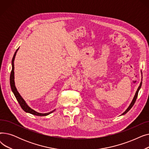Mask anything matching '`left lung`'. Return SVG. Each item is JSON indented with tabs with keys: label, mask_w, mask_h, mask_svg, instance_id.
I'll use <instances>...</instances> for the list:
<instances>
[{
	"label": "left lung",
	"mask_w": 149,
	"mask_h": 149,
	"mask_svg": "<svg viewBox=\"0 0 149 149\" xmlns=\"http://www.w3.org/2000/svg\"><path fill=\"white\" fill-rule=\"evenodd\" d=\"M141 85H142V82H141V83H140V85H139V86L138 87V89H137V91H136V93H135V97H134V99H133V100H132V103H131V104H130V106H129V107L127 109V110L125 111L122 115H124V114H126L129 110L132 107V106L134 105V104H135V101H136V98H137V97H138V92H139V90L140 89V88H141Z\"/></svg>",
	"instance_id": "8db88e82"
}]
</instances>
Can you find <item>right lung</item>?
<instances>
[{
	"mask_svg": "<svg viewBox=\"0 0 149 149\" xmlns=\"http://www.w3.org/2000/svg\"><path fill=\"white\" fill-rule=\"evenodd\" d=\"M19 48L16 50V51L15 52L14 54V56H13V58L12 59V70H11V74H10V86H11V90L13 92V93L14 94L15 98H16L18 103H19L20 107H22V109H23V111H24L25 112H28V113H29L31 114H33V115H37V116H46L48 115L51 113H52L55 110L50 112H48V113H38V112H37L36 111L33 110L32 109H31L27 104L26 103H25V101H24V100H23L22 97L20 96V95L19 94V93L18 92V91H17V89L16 88H15V83H14V58H15V55H16V53L18 51Z\"/></svg>",
	"mask_w": 149,
	"mask_h": 149,
	"instance_id": "add662e5",
	"label": "right lung"
}]
</instances>
